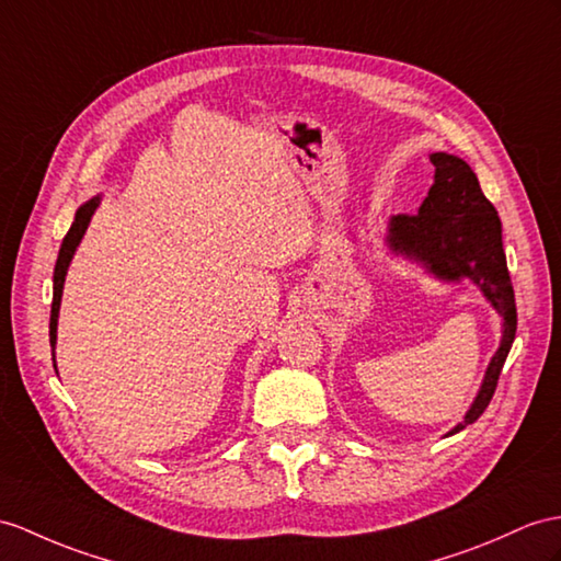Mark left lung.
<instances>
[{"label":"left lung","instance_id":"obj_1","mask_svg":"<svg viewBox=\"0 0 561 561\" xmlns=\"http://www.w3.org/2000/svg\"><path fill=\"white\" fill-rule=\"evenodd\" d=\"M435 167L428 197L419 214L392 216L388 221V250L426 268L443 283L471 280L502 317V340L490 359L463 421L449 431L455 435L485 412L497 388V378L516 335V302L502 250V221L483 195L481 183L467 161L433 152Z\"/></svg>","mask_w":561,"mask_h":561}]
</instances>
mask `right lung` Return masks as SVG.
<instances>
[{"mask_svg": "<svg viewBox=\"0 0 561 561\" xmlns=\"http://www.w3.org/2000/svg\"><path fill=\"white\" fill-rule=\"evenodd\" d=\"M102 197H92L85 204H80L76 218L71 224V230H68L64 242H61V250L57 256V266H54V299H51V317H49V345H51V357H54V347H57V323H59V307H61V295H64V280H66V273L68 266H71V259L78 250L80 240H83L85 230L90 226V218L92 214L98 211ZM57 366V364H54Z\"/></svg>", "mask_w": 561, "mask_h": 561, "instance_id": "add662e5", "label": "right lung"}]
</instances>
